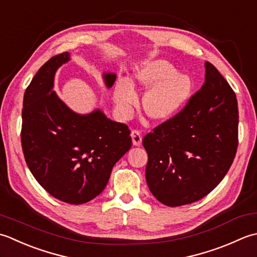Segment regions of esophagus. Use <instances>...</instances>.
Returning <instances> with one entry per match:
<instances>
[{"label": "esophagus", "mask_w": 257, "mask_h": 257, "mask_svg": "<svg viewBox=\"0 0 257 257\" xmlns=\"http://www.w3.org/2000/svg\"><path fill=\"white\" fill-rule=\"evenodd\" d=\"M131 136H132V142L133 145L135 146H140L141 143H142V133L138 130H133L132 133H131Z\"/></svg>", "instance_id": "esophagus-1"}]
</instances>
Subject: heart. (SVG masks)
I'll return each mask as SVG.
<instances>
[{"label": "heart", "mask_w": 257, "mask_h": 257, "mask_svg": "<svg viewBox=\"0 0 257 257\" xmlns=\"http://www.w3.org/2000/svg\"><path fill=\"white\" fill-rule=\"evenodd\" d=\"M134 87L148 90L142 98L145 114L153 121H166L190 99L193 82L188 75L177 73L169 61L146 62L135 70L130 81L119 78L115 83L113 98L123 114H127L138 102Z\"/></svg>", "instance_id": "heart-1"}]
</instances>
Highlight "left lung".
I'll return each instance as SVG.
<instances>
[{
    "label": "left lung",
    "instance_id": "left-lung-1",
    "mask_svg": "<svg viewBox=\"0 0 257 257\" xmlns=\"http://www.w3.org/2000/svg\"><path fill=\"white\" fill-rule=\"evenodd\" d=\"M236 95L221 73L205 62V83L187 105L143 139L146 183L164 205L201 200L231 167L237 150Z\"/></svg>",
    "mask_w": 257,
    "mask_h": 257
}]
</instances>
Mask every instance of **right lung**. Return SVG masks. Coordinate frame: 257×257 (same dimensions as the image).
Wrapping results in <instances>:
<instances>
[{"label": "right lung", "instance_id": "1", "mask_svg": "<svg viewBox=\"0 0 257 257\" xmlns=\"http://www.w3.org/2000/svg\"><path fill=\"white\" fill-rule=\"evenodd\" d=\"M69 52L53 56L26 88L22 111V149L39 184L57 200L84 204L105 188L115 163L132 146L130 130L102 109L73 111L57 96L55 73L70 61ZM112 87L116 74L103 73Z\"/></svg>", "mask_w": 257, "mask_h": 257}]
</instances>
